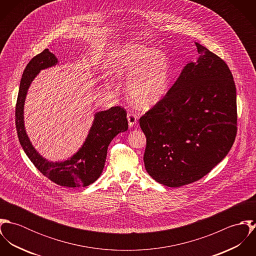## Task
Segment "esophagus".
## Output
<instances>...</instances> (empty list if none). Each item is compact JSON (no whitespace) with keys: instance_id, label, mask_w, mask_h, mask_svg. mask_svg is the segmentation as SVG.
Listing matches in <instances>:
<instances>
[{"instance_id":"obj_1","label":"esophagus","mask_w":256,"mask_h":256,"mask_svg":"<svg viewBox=\"0 0 256 256\" xmlns=\"http://www.w3.org/2000/svg\"><path fill=\"white\" fill-rule=\"evenodd\" d=\"M127 119H128V124L130 127H133L137 124V120H138V116L134 113H128L127 115Z\"/></svg>"}]
</instances>
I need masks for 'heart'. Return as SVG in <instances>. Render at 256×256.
<instances>
[{"label":"heart","instance_id":"b5f03b06","mask_svg":"<svg viewBox=\"0 0 256 256\" xmlns=\"http://www.w3.org/2000/svg\"><path fill=\"white\" fill-rule=\"evenodd\" d=\"M110 69L117 78L128 80L130 102L141 110L158 104L168 94L170 65L166 53L142 44H127L110 58Z\"/></svg>","mask_w":256,"mask_h":256}]
</instances>
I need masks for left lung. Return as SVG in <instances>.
Returning a JSON list of instances; mask_svg holds the SVG:
<instances>
[{"label": "left lung", "mask_w": 256, "mask_h": 256, "mask_svg": "<svg viewBox=\"0 0 256 256\" xmlns=\"http://www.w3.org/2000/svg\"><path fill=\"white\" fill-rule=\"evenodd\" d=\"M199 57L186 64L166 96L140 118L144 164L158 183L180 187L209 174L236 135V92L219 56L196 42Z\"/></svg>", "instance_id": "8db88e82"}]
</instances>
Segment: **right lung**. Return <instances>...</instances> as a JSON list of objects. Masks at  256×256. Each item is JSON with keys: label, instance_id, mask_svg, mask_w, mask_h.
Returning <instances> with one entry per match:
<instances>
[{"label": "right lung", "instance_id": "obj_1", "mask_svg": "<svg viewBox=\"0 0 256 256\" xmlns=\"http://www.w3.org/2000/svg\"><path fill=\"white\" fill-rule=\"evenodd\" d=\"M57 64L56 56L49 49H45L34 56L26 67L20 80L16 106L18 137L28 158L44 176L60 186L86 187L100 176L110 142L119 133L128 130L127 113L120 106L96 112L84 144L71 158L62 162H50L44 158L32 146L26 134L24 110L28 90L32 80L41 70Z\"/></svg>", "mask_w": 256, "mask_h": 256}]
</instances>
